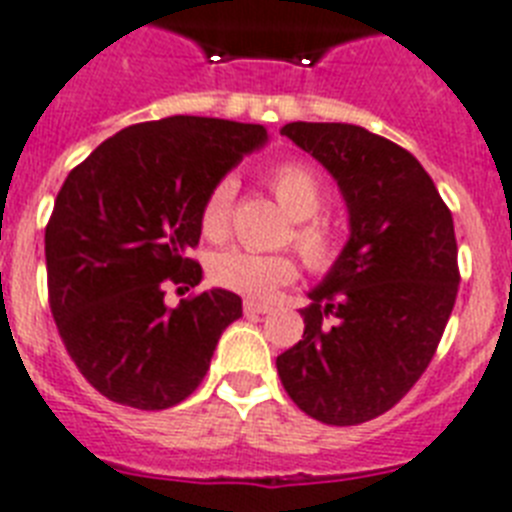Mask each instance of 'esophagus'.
Listing matches in <instances>:
<instances>
[{
    "mask_svg": "<svg viewBox=\"0 0 512 512\" xmlns=\"http://www.w3.org/2000/svg\"><path fill=\"white\" fill-rule=\"evenodd\" d=\"M243 312L245 314H267V312H272V306L261 304V301H251V298H248V301L243 304Z\"/></svg>",
    "mask_w": 512,
    "mask_h": 512,
    "instance_id": "obj_1",
    "label": "esophagus"
}]
</instances>
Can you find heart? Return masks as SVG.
<instances>
[{"label":"heart","mask_w":512,"mask_h":512,"mask_svg":"<svg viewBox=\"0 0 512 512\" xmlns=\"http://www.w3.org/2000/svg\"><path fill=\"white\" fill-rule=\"evenodd\" d=\"M264 182L277 203L296 219L290 237L306 267L317 275L330 272L341 259L343 237L330 219L320 216L325 185L317 177V171L304 161H282L264 174ZM232 195H235V182L224 177L211 185L206 198L200 200V235L211 243H219L230 232ZM296 277L298 264L290 253H256L232 248L211 261V280L248 298L275 296L282 285H288Z\"/></svg>","instance_id":"1"}]
</instances>
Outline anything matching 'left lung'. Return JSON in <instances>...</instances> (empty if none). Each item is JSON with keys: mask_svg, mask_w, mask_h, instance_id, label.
Wrapping results in <instances>:
<instances>
[{"mask_svg": "<svg viewBox=\"0 0 512 512\" xmlns=\"http://www.w3.org/2000/svg\"><path fill=\"white\" fill-rule=\"evenodd\" d=\"M282 134L333 174L351 237L277 372L309 418L367 423L402 402L439 349L460 288L452 211L415 155L362 126L293 121Z\"/></svg>", "mask_w": 512, "mask_h": 512, "instance_id": "8db88e82", "label": "left lung"}]
</instances>
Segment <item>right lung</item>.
I'll use <instances>...</instances> for the list:
<instances>
[{"mask_svg": "<svg viewBox=\"0 0 512 512\" xmlns=\"http://www.w3.org/2000/svg\"><path fill=\"white\" fill-rule=\"evenodd\" d=\"M259 124L171 116L102 142L68 174L44 230L49 309L73 365L110 402L169 410L206 378L224 327L243 317L230 290L166 306V285L195 288L198 208Z\"/></svg>", "mask_w": 512, "mask_h": 512, "instance_id": "right-lung-1", "label": "right lung"}]
</instances>
